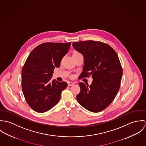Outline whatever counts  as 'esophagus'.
Returning a JSON list of instances; mask_svg holds the SVG:
<instances>
[{"label": "esophagus", "instance_id": "obj_1", "mask_svg": "<svg viewBox=\"0 0 146 146\" xmlns=\"http://www.w3.org/2000/svg\"><path fill=\"white\" fill-rule=\"evenodd\" d=\"M74 84V83H73V82H68V86H71V85H73Z\"/></svg>", "mask_w": 146, "mask_h": 146}]
</instances>
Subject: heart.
<instances>
[{
  "label": "heart",
  "mask_w": 146,
  "mask_h": 146,
  "mask_svg": "<svg viewBox=\"0 0 146 146\" xmlns=\"http://www.w3.org/2000/svg\"><path fill=\"white\" fill-rule=\"evenodd\" d=\"M79 53L78 52H74V53H73V54H78ZM72 54V55H73Z\"/></svg>",
  "instance_id": "b5f03b06"
}]
</instances>
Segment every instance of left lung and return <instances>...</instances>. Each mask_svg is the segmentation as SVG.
Wrapping results in <instances>:
<instances>
[{"label": "left lung", "instance_id": "left-lung-1", "mask_svg": "<svg viewBox=\"0 0 146 146\" xmlns=\"http://www.w3.org/2000/svg\"><path fill=\"white\" fill-rule=\"evenodd\" d=\"M72 46L84 57L83 72L80 78L91 76L93 78L89 86L79 84L80 92L76 100L89 111H102L112 103L120 89L123 69L118 56L112 47L103 42H74Z\"/></svg>", "mask_w": 146, "mask_h": 146}]
</instances>
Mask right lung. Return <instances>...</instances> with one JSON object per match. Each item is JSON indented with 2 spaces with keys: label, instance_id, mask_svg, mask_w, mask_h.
Here are the masks:
<instances>
[{
  "label": "right lung",
  "instance_id": "obj_1",
  "mask_svg": "<svg viewBox=\"0 0 146 146\" xmlns=\"http://www.w3.org/2000/svg\"><path fill=\"white\" fill-rule=\"evenodd\" d=\"M70 45L71 42L42 43L27 57L22 70V89L27 103L34 111L45 112L59 102L67 83L50 80Z\"/></svg>",
  "mask_w": 146,
  "mask_h": 146
}]
</instances>
